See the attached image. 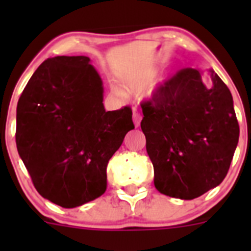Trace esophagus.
Here are the masks:
<instances>
[{
	"mask_svg": "<svg viewBox=\"0 0 251 251\" xmlns=\"http://www.w3.org/2000/svg\"><path fill=\"white\" fill-rule=\"evenodd\" d=\"M132 117H133V123H134V126H136V127H139V124H141V121H142V115L139 114L138 112L134 110Z\"/></svg>",
	"mask_w": 251,
	"mask_h": 251,
	"instance_id": "esophagus-1",
	"label": "esophagus"
}]
</instances>
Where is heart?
Returning <instances> with one entry per match:
<instances>
[{"label": "heart", "instance_id": "b5f03b06", "mask_svg": "<svg viewBox=\"0 0 251 251\" xmlns=\"http://www.w3.org/2000/svg\"><path fill=\"white\" fill-rule=\"evenodd\" d=\"M159 73L158 66H151L146 69L142 73H139L137 76L132 77L126 83V90L130 94H141L145 90H147L153 84L154 79ZM121 93V92H119Z\"/></svg>", "mask_w": 251, "mask_h": 251}]
</instances>
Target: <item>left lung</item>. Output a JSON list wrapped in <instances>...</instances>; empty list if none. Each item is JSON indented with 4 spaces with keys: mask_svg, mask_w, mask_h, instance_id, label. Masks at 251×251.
Masks as SVG:
<instances>
[{
    "mask_svg": "<svg viewBox=\"0 0 251 251\" xmlns=\"http://www.w3.org/2000/svg\"><path fill=\"white\" fill-rule=\"evenodd\" d=\"M142 112L161 194L192 200L223 182L240 130L232 95L219 75L211 74L207 86L200 70L183 69L142 104Z\"/></svg>",
    "mask_w": 251,
    "mask_h": 251,
    "instance_id": "8db88e82",
    "label": "left lung"
}]
</instances>
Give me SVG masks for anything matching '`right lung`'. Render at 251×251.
<instances>
[{
  "mask_svg": "<svg viewBox=\"0 0 251 251\" xmlns=\"http://www.w3.org/2000/svg\"><path fill=\"white\" fill-rule=\"evenodd\" d=\"M103 80L88 56L45 60L16 110V145L44 199L65 208L98 199L106 166L129 130L132 110L105 112Z\"/></svg>",
  "mask_w": 251,
  "mask_h": 251,
  "instance_id": "obj_1",
  "label": "right lung"
}]
</instances>
